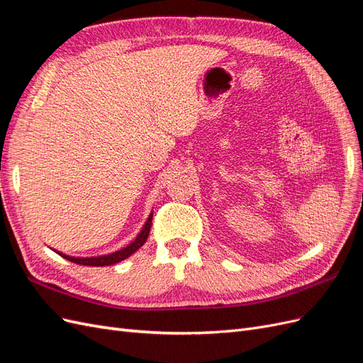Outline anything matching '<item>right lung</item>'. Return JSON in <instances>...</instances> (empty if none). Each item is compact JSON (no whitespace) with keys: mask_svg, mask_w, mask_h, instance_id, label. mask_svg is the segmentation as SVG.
Segmentation results:
<instances>
[{"mask_svg":"<svg viewBox=\"0 0 363 363\" xmlns=\"http://www.w3.org/2000/svg\"><path fill=\"white\" fill-rule=\"evenodd\" d=\"M151 223H152V213H150L145 225L142 227L140 233L136 236V239L133 240V242L128 244L123 250H118L115 252H111V255L96 256V257H72V256L63 255V252H59V251L57 252H59L62 257H65L67 260H71L74 263H79V265H86V267H108V265H113V263H118L121 260L127 259L128 256L133 255L135 251H138L142 245L145 244V240H147L148 233H150V228H151Z\"/></svg>","mask_w":363,"mask_h":363,"instance_id":"right-lung-1","label":"right lung"}]
</instances>
